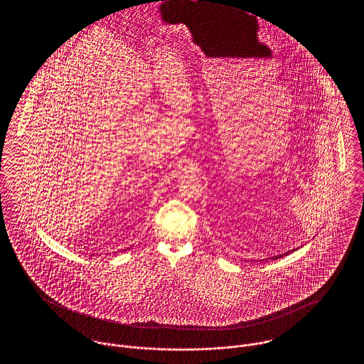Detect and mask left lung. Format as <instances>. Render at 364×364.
<instances>
[{
  "label": "left lung",
  "mask_w": 364,
  "mask_h": 364,
  "mask_svg": "<svg viewBox=\"0 0 364 364\" xmlns=\"http://www.w3.org/2000/svg\"><path fill=\"white\" fill-rule=\"evenodd\" d=\"M297 248H294V250H291V251H288V252H285V254H278V255H276V257H272V258H267V259H278V258H282V257H285V255H288V254H291V252H294V251H296Z\"/></svg>",
  "instance_id": "left-lung-1"
}]
</instances>
